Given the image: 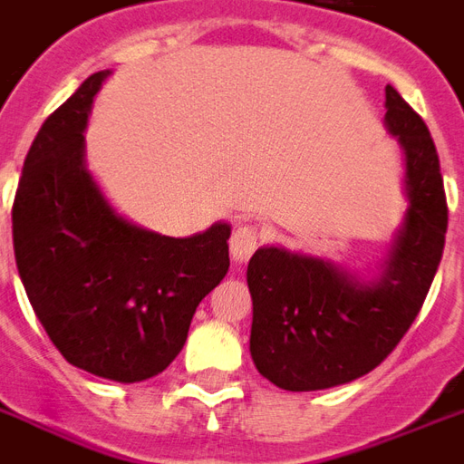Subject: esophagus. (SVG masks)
Here are the masks:
<instances>
[{
    "mask_svg": "<svg viewBox=\"0 0 464 464\" xmlns=\"http://www.w3.org/2000/svg\"><path fill=\"white\" fill-rule=\"evenodd\" d=\"M258 246V229L254 225H239L229 239V254L235 261H246Z\"/></svg>",
    "mask_w": 464,
    "mask_h": 464,
    "instance_id": "esophagus-1",
    "label": "esophagus"
}]
</instances>
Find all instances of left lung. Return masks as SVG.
<instances>
[{"mask_svg": "<svg viewBox=\"0 0 464 464\" xmlns=\"http://www.w3.org/2000/svg\"><path fill=\"white\" fill-rule=\"evenodd\" d=\"M385 123L407 154L409 210L378 283L361 285L322 258L278 246L246 268L258 372L290 392L343 385L378 368L414 324L443 256L448 203L436 145L423 118L385 89Z\"/></svg>", "mask_w": 464, "mask_h": 464, "instance_id": "1", "label": "left lung"}]
</instances>
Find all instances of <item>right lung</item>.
Instances as JSON below:
<instances>
[{"instance_id":"obj_1","label":"right lung","mask_w":464,"mask_h":464,"mask_svg":"<svg viewBox=\"0 0 464 464\" xmlns=\"http://www.w3.org/2000/svg\"><path fill=\"white\" fill-rule=\"evenodd\" d=\"M109 72L53 111L21 169L14 256L35 317L64 361L140 382L186 343L196 307L229 268V225L174 239L118 218L84 169V125Z\"/></svg>"}]
</instances>
